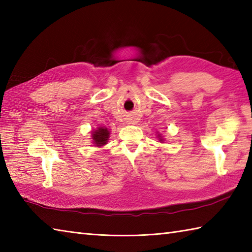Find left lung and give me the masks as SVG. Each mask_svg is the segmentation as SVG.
Listing matches in <instances>:
<instances>
[{"label": "left lung", "mask_w": 252, "mask_h": 252, "mask_svg": "<svg viewBox=\"0 0 252 252\" xmlns=\"http://www.w3.org/2000/svg\"><path fill=\"white\" fill-rule=\"evenodd\" d=\"M158 137H159V140H160V142H161V141H163V138L161 137V135H159V134H158Z\"/></svg>", "instance_id": "1"}]
</instances>
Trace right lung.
<instances>
[{
  "mask_svg": "<svg viewBox=\"0 0 252 252\" xmlns=\"http://www.w3.org/2000/svg\"><path fill=\"white\" fill-rule=\"evenodd\" d=\"M109 131L107 127L99 126L97 129L92 131V138H93V144H95V146H104L105 144H107V141H108L109 137Z\"/></svg>",
  "mask_w": 252,
  "mask_h": 252,
  "instance_id": "obj_1",
  "label": "right lung"
}]
</instances>
